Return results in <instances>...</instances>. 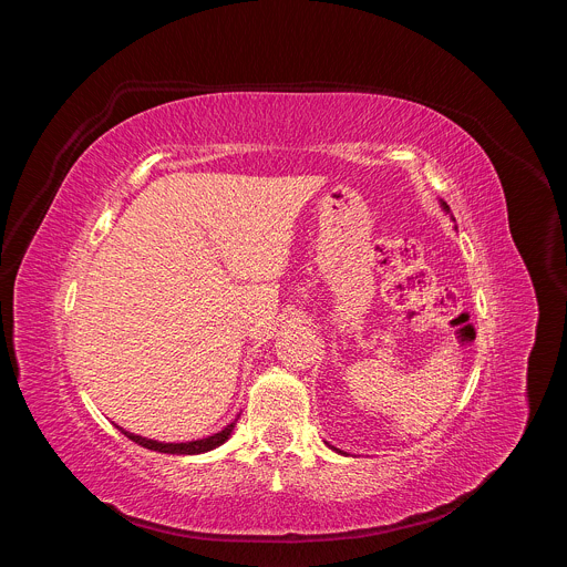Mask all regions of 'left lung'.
I'll return each instance as SVG.
<instances>
[{"label":"left lung","instance_id":"obj_1","mask_svg":"<svg viewBox=\"0 0 567 567\" xmlns=\"http://www.w3.org/2000/svg\"><path fill=\"white\" fill-rule=\"evenodd\" d=\"M442 206H444V210H449V206H446V204H444V202H442Z\"/></svg>","mask_w":567,"mask_h":567}]
</instances>
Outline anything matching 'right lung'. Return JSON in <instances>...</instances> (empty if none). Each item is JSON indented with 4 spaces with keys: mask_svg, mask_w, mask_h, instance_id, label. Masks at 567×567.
Masks as SVG:
<instances>
[{
    "mask_svg": "<svg viewBox=\"0 0 567 567\" xmlns=\"http://www.w3.org/2000/svg\"><path fill=\"white\" fill-rule=\"evenodd\" d=\"M235 429V422H230L224 431L210 435V437H204V440H195V442H182V444H166V442H156V440H147V437H141V435H134V433H127L121 429V433L125 437H130L132 442H136L138 446L143 449H150V451H158V453H173V455H197V453H206L219 444H224L230 433Z\"/></svg>",
    "mask_w": 567,
    "mask_h": 567,
    "instance_id": "right-lung-1",
    "label": "right lung"
}]
</instances>
